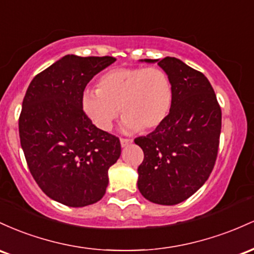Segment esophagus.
I'll list each match as a JSON object with an SVG mask.
<instances>
[{
  "label": "esophagus",
  "mask_w": 254,
  "mask_h": 254,
  "mask_svg": "<svg viewBox=\"0 0 254 254\" xmlns=\"http://www.w3.org/2000/svg\"><path fill=\"white\" fill-rule=\"evenodd\" d=\"M120 142H121V146L122 147H126V146H129L130 144H132L133 140L132 139H120Z\"/></svg>",
  "instance_id": "obj_1"
}]
</instances>
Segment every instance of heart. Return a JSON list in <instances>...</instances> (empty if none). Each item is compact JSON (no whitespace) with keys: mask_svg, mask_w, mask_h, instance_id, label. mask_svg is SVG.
I'll list each match as a JSON object with an SVG mask.
<instances>
[{"mask_svg":"<svg viewBox=\"0 0 254 254\" xmlns=\"http://www.w3.org/2000/svg\"><path fill=\"white\" fill-rule=\"evenodd\" d=\"M173 103L169 76L161 68H116L99 78L97 90H85L81 108L98 129H112L119 110L127 132L150 130L164 121Z\"/></svg>","mask_w":254,"mask_h":254,"instance_id":"b5f03b06","label":"heart"}]
</instances>
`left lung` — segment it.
Returning <instances> with one entry per match:
<instances>
[{"label": "left lung", "instance_id": "obj_1", "mask_svg": "<svg viewBox=\"0 0 254 254\" xmlns=\"http://www.w3.org/2000/svg\"><path fill=\"white\" fill-rule=\"evenodd\" d=\"M140 61L157 62L167 73L173 103L152 133L134 140L144 151L138 189L152 203L175 205L194 194L212 172L221 134V108L206 76L181 60L167 56Z\"/></svg>", "mask_w": 254, "mask_h": 254}]
</instances>
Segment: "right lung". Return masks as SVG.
Returning a JSON list of instances; mask_svg holds the SVG:
<instances>
[{
    "instance_id": "obj_1",
    "label": "right lung",
    "mask_w": 254,
    "mask_h": 254,
    "mask_svg": "<svg viewBox=\"0 0 254 254\" xmlns=\"http://www.w3.org/2000/svg\"><path fill=\"white\" fill-rule=\"evenodd\" d=\"M115 61L65 55L37 74L22 101L19 135L28 169L45 194L67 206L101 200L121 155L119 138L98 129L81 108L89 81Z\"/></svg>"
}]
</instances>
